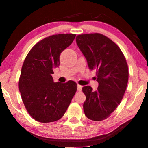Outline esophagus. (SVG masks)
I'll return each instance as SVG.
<instances>
[{"mask_svg":"<svg viewBox=\"0 0 148 148\" xmlns=\"http://www.w3.org/2000/svg\"><path fill=\"white\" fill-rule=\"evenodd\" d=\"M82 86L80 85H77V91L78 92H82Z\"/></svg>","mask_w":148,"mask_h":148,"instance_id":"esophagus-1","label":"esophagus"}]
</instances>
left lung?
I'll list each match as a JSON object with an SVG mask.
<instances>
[{
    "label": "left lung",
    "instance_id": "left-lung-1",
    "mask_svg": "<svg viewBox=\"0 0 148 148\" xmlns=\"http://www.w3.org/2000/svg\"><path fill=\"white\" fill-rule=\"evenodd\" d=\"M76 43L88 62L90 70L96 71L98 90L90 86L82 88L86 96L85 115L90 120L100 121L110 116L120 104L129 79L128 66L120 48L100 34L79 35Z\"/></svg>",
    "mask_w": 148,
    "mask_h": 148
}]
</instances>
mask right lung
<instances>
[{
  "mask_svg": "<svg viewBox=\"0 0 148 148\" xmlns=\"http://www.w3.org/2000/svg\"><path fill=\"white\" fill-rule=\"evenodd\" d=\"M75 34H56L38 42L27 54L21 68L19 92L26 110L41 123L59 120L75 94L73 81L54 82L53 69L60 64V54L70 46Z\"/></svg>",
  "mask_w": 148,
  "mask_h": 148,
  "instance_id": "add662e5",
  "label": "right lung"
}]
</instances>
